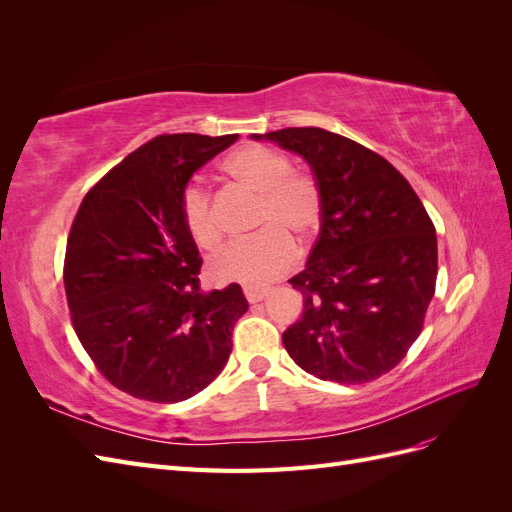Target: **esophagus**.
<instances>
[{"mask_svg":"<svg viewBox=\"0 0 512 512\" xmlns=\"http://www.w3.org/2000/svg\"><path fill=\"white\" fill-rule=\"evenodd\" d=\"M243 294H245V299L250 301V303H258V301L265 299L267 288H262V286H243Z\"/></svg>","mask_w":512,"mask_h":512,"instance_id":"obj_1","label":"esophagus"}]
</instances>
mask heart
I'll return each mask as SVG.
<instances>
[{
    "label": "heart",
    "instance_id": "obj_1",
    "mask_svg": "<svg viewBox=\"0 0 512 512\" xmlns=\"http://www.w3.org/2000/svg\"><path fill=\"white\" fill-rule=\"evenodd\" d=\"M224 170L239 183L260 194L256 207L254 237L232 243L209 265L220 282L258 286L286 273L297 260V243L312 239L324 213L320 183L269 147L250 145L232 153ZM181 220L192 241L205 252H215L224 241V228L215 211L211 192L203 183H185L179 196Z\"/></svg>",
    "mask_w": 512,
    "mask_h": 512
}]
</instances>
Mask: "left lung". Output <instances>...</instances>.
<instances>
[{
    "instance_id": "1",
    "label": "left lung",
    "mask_w": 512,
    "mask_h": 512,
    "mask_svg": "<svg viewBox=\"0 0 512 512\" xmlns=\"http://www.w3.org/2000/svg\"><path fill=\"white\" fill-rule=\"evenodd\" d=\"M262 136L303 156L324 196L307 267L288 280L303 294V316L284 331V348L320 380L365 384L389 374L421 335L436 292V226L376 151L322 128Z\"/></svg>"
}]
</instances>
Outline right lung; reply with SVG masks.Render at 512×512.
Instances as JSON below:
<instances>
[{"label": "right lung", "instance_id": "1", "mask_svg": "<svg viewBox=\"0 0 512 512\" xmlns=\"http://www.w3.org/2000/svg\"><path fill=\"white\" fill-rule=\"evenodd\" d=\"M239 134H160L85 194L74 215L64 286L76 337L119 391L175 404L209 386L247 312L239 284L205 294L203 258L179 196Z\"/></svg>", "mask_w": 512, "mask_h": 512}]
</instances>
